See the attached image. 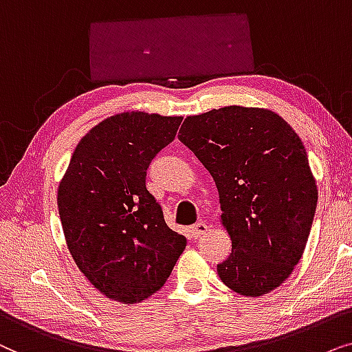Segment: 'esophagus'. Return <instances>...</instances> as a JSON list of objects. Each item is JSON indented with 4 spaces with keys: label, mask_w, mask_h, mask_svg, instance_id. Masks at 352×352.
Segmentation results:
<instances>
[{
    "label": "esophagus",
    "mask_w": 352,
    "mask_h": 352,
    "mask_svg": "<svg viewBox=\"0 0 352 352\" xmlns=\"http://www.w3.org/2000/svg\"><path fill=\"white\" fill-rule=\"evenodd\" d=\"M190 233H191V236H193V238H201L203 235H206V233H208V225H206L204 222L195 223L193 227L190 228Z\"/></svg>",
    "instance_id": "obj_1"
}]
</instances>
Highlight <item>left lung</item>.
<instances>
[{
	"instance_id": "left-lung-1",
	"label": "left lung",
	"mask_w": 352,
	"mask_h": 352,
	"mask_svg": "<svg viewBox=\"0 0 352 352\" xmlns=\"http://www.w3.org/2000/svg\"><path fill=\"white\" fill-rule=\"evenodd\" d=\"M179 140L203 162L219 190L220 222L232 252L217 264L228 288L262 296L301 259L317 206V185L301 138L261 107L225 106L188 116Z\"/></svg>"
}]
</instances>
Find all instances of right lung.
I'll list each match as a JSON object with an SVG mask.
<instances>
[{
	"label": "right lung",
	"mask_w": 352,
	"mask_h": 352,
	"mask_svg": "<svg viewBox=\"0 0 352 352\" xmlns=\"http://www.w3.org/2000/svg\"><path fill=\"white\" fill-rule=\"evenodd\" d=\"M182 117L120 112L95 125L70 157L58 190L69 252L106 298L140 302L159 292L186 246L146 190L154 156Z\"/></svg>",
	"instance_id": "add662e5"
}]
</instances>
